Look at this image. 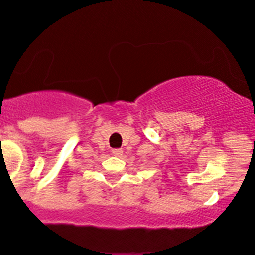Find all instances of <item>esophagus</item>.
Returning <instances> with one entry per match:
<instances>
[{"instance_id":"esophagus-1","label":"esophagus","mask_w":255,"mask_h":255,"mask_svg":"<svg viewBox=\"0 0 255 255\" xmlns=\"http://www.w3.org/2000/svg\"><path fill=\"white\" fill-rule=\"evenodd\" d=\"M112 154L114 155V157H121V155H122V149H120V148L113 149Z\"/></svg>"}]
</instances>
